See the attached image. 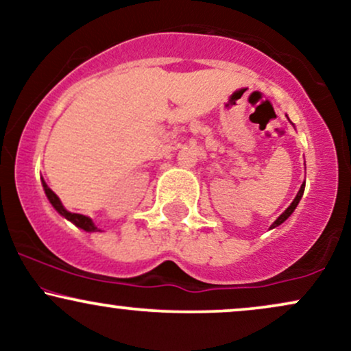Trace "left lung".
I'll return each instance as SVG.
<instances>
[{"instance_id": "1", "label": "left lung", "mask_w": 351, "mask_h": 351, "mask_svg": "<svg viewBox=\"0 0 351 351\" xmlns=\"http://www.w3.org/2000/svg\"><path fill=\"white\" fill-rule=\"evenodd\" d=\"M304 189H305V183H304V184H302V186H300V189H299V193H297V196H295V198H293V201H292V203H291V206H289L287 209H285V211H284V213H282V215H280L279 217H277V219H276V221H274V223L271 224V229H274V228H277V226H280V224H282V223H284V221H285V219H287V217H289V216H291L293 211H295L297 204H299V203H300L302 196H304Z\"/></svg>"}]
</instances>
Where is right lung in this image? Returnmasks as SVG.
Here are the masks:
<instances>
[{
    "label": "right lung",
    "instance_id": "1",
    "mask_svg": "<svg viewBox=\"0 0 351 351\" xmlns=\"http://www.w3.org/2000/svg\"><path fill=\"white\" fill-rule=\"evenodd\" d=\"M41 181H43V188H44V193H46L47 199H49V203L52 204V208H54L60 216L66 217V219L71 221L72 224H75V226L80 228V229H84V231H87V232H97V231H100V229L94 224V221H92L88 216L77 215V213L67 211V209L62 206V203H60L59 196L56 195V193L52 191L49 186H47L46 181H44V180H41Z\"/></svg>",
    "mask_w": 351,
    "mask_h": 351
}]
</instances>
